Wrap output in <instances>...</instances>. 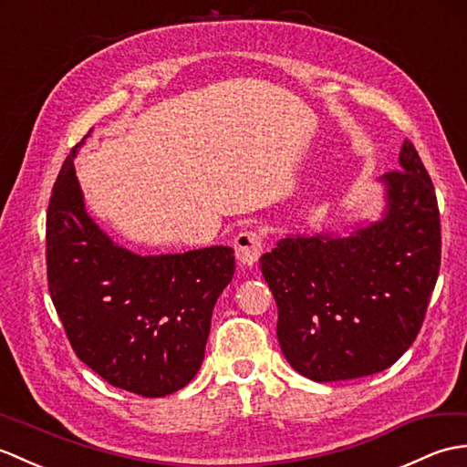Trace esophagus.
I'll return each mask as SVG.
<instances>
[{
  "mask_svg": "<svg viewBox=\"0 0 467 467\" xmlns=\"http://www.w3.org/2000/svg\"><path fill=\"white\" fill-rule=\"evenodd\" d=\"M235 257L245 267H252L262 255V235L257 232H242L235 237Z\"/></svg>",
  "mask_w": 467,
  "mask_h": 467,
  "instance_id": "esophagus-1",
  "label": "esophagus"
}]
</instances>
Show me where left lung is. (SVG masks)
<instances>
[{"label":"left lung","instance_id":"8db88e82","mask_svg":"<svg viewBox=\"0 0 467 467\" xmlns=\"http://www.w3.org/2000/svg\"><path fill=\"white\" fill-rule=\"evenodd\" d=\"M378 182L379 220L344 234H287L260 260L277 304L279 348L314 381L364 378L396 364L416 339L438 282L436 190L408 140L400 171Z\"/></svg>","mask_w":467,"mask_h":467}]
</instances>
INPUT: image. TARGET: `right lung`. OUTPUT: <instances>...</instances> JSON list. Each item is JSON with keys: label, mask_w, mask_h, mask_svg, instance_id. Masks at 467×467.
Segmentation results:
<instances>
[{"label": "right lung", "mask_w": 467, "mask_h": 467, "mask_svg": "<svg viewBox=\"0 0 467 467\" xmlns=\"http://www.w3.org/2000/svg\"><path fill=\"white\" fill-rule=\"evenodd\" d=\"M84 141L61 165L47 207L51 302L98 376L143 398L170 396L202 366L213 306L235 272L234 250L140 255L113 242L79 188L74 160Z\"/></svg>", "instance_id": "add662e5"}]
</instances>
